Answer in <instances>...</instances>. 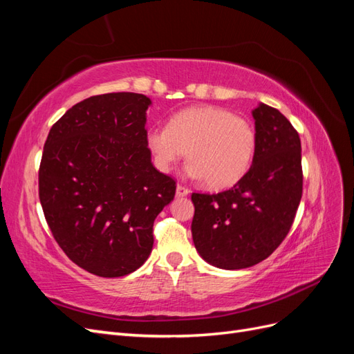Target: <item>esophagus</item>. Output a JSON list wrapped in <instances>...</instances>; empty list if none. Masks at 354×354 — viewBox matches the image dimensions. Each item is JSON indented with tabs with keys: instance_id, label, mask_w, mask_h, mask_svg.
I'll use <instances>...</instances> for the list:
<instances>
[{
	"instance_id": "obj_1",
	"label": "esophagus",
	"mask_w": 354,
	"mask_h": 354,
	"mask_svg": "<svg viewBox=\"0 0 354 354\" xmlns=\"http://www.w3.org/2000/svg\"><path fill=\"white\" fill-rule=\"evenodd\" d=\"M189 189L187 187H185V186H181V185H177V189H176V195L178 196V198H183V196H187L189 195Z\"/></svg>"
}]
</instances>
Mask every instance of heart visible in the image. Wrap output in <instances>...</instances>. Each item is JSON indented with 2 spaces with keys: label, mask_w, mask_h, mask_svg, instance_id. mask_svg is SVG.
Segmentation results:
<instances>
[{
  "label": "heart",
  "mask_w": 354,
  "mask_h": 354,
  "mask_svg": "<svg viewBox=\"0 0 354 354\" xmlns=\"http://www.w3.org/2000/svg\"><path fill=\"white\" fill-rule=\"evenodd\" d=\"M147 147L162 173L189 155L186 167L192 178L211 189H229L248 173L255 155L257 137L243 118L216 106L181 111L169 125H155L147 131Z\"/></svg>",
  "instance_id": "heart-1"
}]
</instances>
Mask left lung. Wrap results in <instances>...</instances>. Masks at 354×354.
<instances>
[{"mask_svg":"<svg viewBox=\"0 0 354 354\" xmlns=\"http://www.w3.org/2000/svg\"><path fill=\"white\" fill-rule=\"evenodd\" d=\"M252 118L257 146L248 173L226 192L192 195L195 248L224 270L246 269L267 259L291 229L303 194L298 133L264 103Z\"/></svg>","mask_w":354,"mask_h":354,"instance_id":"8db88e82","label":"left lung"}]
</instances>
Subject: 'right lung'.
I'll return each instance as SVG.
<instances>
[{
	"mask_svg": "<svg viewBox=\"0 0 354 354\" xmlns=\"http://www.w3.org/2000/svg\"><path fill=\"white\" fill-rule=\"evenodd\" d=\"M137 93L85 99L51 127L39 167V201L69 259L93 274L120 277L142 267L153 221L174 199L176 181L152 164L146 111Z\"/></svg>",
	"mask_w": 354,
	"mask_h": 354,
	"instance_id": "add662e5",
	"label": "right lung"
}]
</instances>
